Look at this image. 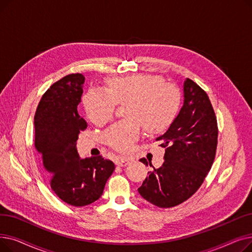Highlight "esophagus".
<instances>
[{
	"label": "esophagus",
	"instance_id": "obj_1",
	"mask_svg": "<svg viewBox=\"0 0 252 252\" xmlns=\"http://www.w3.org/2000/svg\"><path fill=\"white\" fill-rule=\"evenodd\" d=\"M129 163V158L126 156H119L116 160V164L118 166H126Z\"/></svg>",
	"mask_w": 252,
	"mask_h": 252
}]
</instances>
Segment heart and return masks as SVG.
<instances>
[{
	"label": "heart",
	"instance_id": "b5f03b06",
	"mask_svg": "<svg viewBox=\"0 0 252 252\" xmlns=\"http://www.w3.org/2000/svg\"><path fill=\"white\" fill-rule=\"evenodd\" d=\"M106 90L90 89L83 97V105L90 121L97 126L108 123L117 104L127 103L126 121L105 130V143L119 152H127L139 139L142 126L150 133L166 128L173 122L180 105V92L165 84L160 75L136 74L110 77Z\"/></svg>",
	"mask_w": 252,
	"mask_h": 252
}]
</instances>
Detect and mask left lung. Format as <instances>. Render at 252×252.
Returning a JSON list of instances; mask_svg holds the SVG:
<instances>
[{
    "label": "left lung",
    "instance_id": "1",
    "mask_svg": "<svg viewBox=\"0 0 252 252\" xmlns=\"http://www.w3.org/2000/svg\"><path fill=\"white\" fill-rule=\"evenodd\" d=\"M218 135L217 116L206 92L187 78L183 107L166 133L156 139L165 148L164 162L149 171L138 189L140 195L161 208L189 199L200 188L215 161ZM140 161L148 165L146 158Z\"/></svg>",
    "mask_w": 252,
    "mask_h": 252
}]
</instances>
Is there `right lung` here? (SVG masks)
<instances>
[{
	"instance_id": "1",
	"label": "right lung",
	"mask_w": 252,
	"mask_h": 252,
	"mask_svg": "<svg viewBox=\"0 0 252 252\" xmlns=\"http://www.w3.org/2000/svg\"><path fill=\"white\" fill-rule=\"evenodd\" d=\"M85 76L71 73L46 91L34 114V147L41 155L51 189L62 201L86 206L101 197L115 168L109 159H81L76 150L79 131L87 123L77 112Z\"/></svg>"
}]
</instances>
